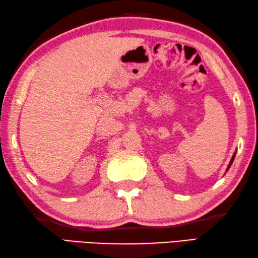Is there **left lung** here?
I'll return each instance as SVG.
<instances>
[{"label": "left lung", "mask_w": 258, "mask_h": 258, "mask_svg": "<svg viewBox=\"0 0 258 258\" xmlns=\"http://www.w3.org/2000/svg\"><path fill=\"white\" fill-rule=\"evenodd\" d=\"M235 155H236V154H234V156H232V158H231V160H230V163H229V165H228V168H227V171H228V169H229V167L231 166V164H232V162H234V159H235Z\"/></svg>", "instance_id": "1"}]
</instances>
